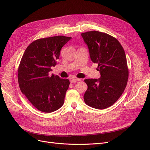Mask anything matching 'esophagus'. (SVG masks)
Here are the masks:
<instances>
[{
  "mask_svg": "<svg viewBox=\"0 0 150 150\" xmlns=\"http://www.w3.org/2000/svg\"><path fill=\"white\" fill-rule=\"evenodd\" d=\"M81 81V79H80V78H72V79H70V83H75V82H77V81Z\"/></svg>",
  "mask_w": 150,
  "mask_h": 150,
  "instance_id": "esophagus-1",
  "label": "esophagus"
}]
</instances>
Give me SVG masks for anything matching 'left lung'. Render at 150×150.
<instances>
[{"label": "left lung", "instance_id": "obj_1", "mask_svg": "<svg viewBox=\"0 0 150 150\" xmlns=\"http://www.w3.org/2000/svg\"><path fill=\"white\" fill-rule=\"evenodd\" d=\"M81 36L101 75L98 79L84 80L88 88L84 100L92 108L103 109L115 103L127 86L129 71L125 50L115 38L107 33L91 31Z\"/></svg>", "mask_w": 150, "mask_h": 150}]
</instances>
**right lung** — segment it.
I'll return each instance as SVG.
<instances>
[{"label":"right lung","instance_id":"add662e5","mask_svg":"<svg viewBox=\"0 0 150 150\" xmlns=\"http://www.w3.org/2000/svg\"><path fill=\"white\" fill-rule=\"evenodd\" d=\"M71 38L56 36L37 39L22 57L18 72L20 89L41 112H52L64 104L70 81L49 72L57 64L61 48Z\"/></svg>","mask_w":150,"mask_h":150}]
</instances>
